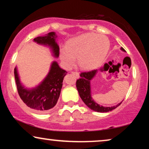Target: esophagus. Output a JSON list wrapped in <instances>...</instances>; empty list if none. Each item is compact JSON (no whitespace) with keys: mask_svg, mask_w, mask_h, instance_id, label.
<instances>
[{"mask_svg":"<svg viewBox=\"0 0 149 149\" xmlns=\"http://www.w3.org/2000/svg\"><path fill=\"white\" fill-rule=\"evenodd\" d=\"M72 74H74L75 76H76L77 77H79V72H76V71H72Z\"/></svg>","mask_w":149,"mask_h":149,"instance_id":"34e87169","label":"esophagus"}]
</instances>
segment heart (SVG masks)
Wrapping results in <instances>:
<instances>
[{"label": "heart", "mask_w": 149, "mask_h": 149, "mask_svg": "<svg viewBox=\"0 0 149 149\" xmlns=\"http://www.w3.org/2000/svg\"><path fill=\"white\" fill-rule=\"evenodd\" d=\"M110 47V42L106 36L95 33H85L69 40L66 49L60 51V58L65 65L70 67L75 58L80 68L93 70L98 67L104 60Z\"/></svg>", "instance_id": "b5f03b06"}]
</instances>
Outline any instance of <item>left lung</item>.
<instances>
[{
	"mask_svg": "<svg viewBox=\"0 0 149 149\" xmlns=\"http://www.w3.org/2000/svg\"><path fill=\"white\" fill-rule=\"evenodd\" d=\"M121 49L123 52H125V50L123 47H121ZM97 72V70H93L91 71H88V72H81L80 74L81 78L77 81L76 86L81 98L89 109L94 111L99 112V113H107V112L115 109L116 108L121 104L122 102L118 104L117 105L109 107L100 105L93 100L91 94L90 82L91 79L96 74Z\"/></svg>",
	"mask_w": 149,
	"mask_h": 149,
	"instance_id": "left-lung-1",
	"label": "left lung"
}]
</instances>
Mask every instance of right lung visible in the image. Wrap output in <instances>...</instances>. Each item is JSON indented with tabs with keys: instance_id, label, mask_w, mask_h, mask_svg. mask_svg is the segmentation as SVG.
<instances>
[{
	"instance_id": "add662e5",
	"label": "right lung",
	"mask_w": 149,
	"mask_h": 149,
	"mask_svg": "<svg viewBox=\"0 0 149 149\" xmlns=\"http://www.w3.org/2000/svg\"><path fill=\"white\" fill-rule=\"evenodd\" d=\"M57 36L52 32L43 36H38L34 38V41L38 44L49 47L53 56L58 58L60 48L56 42ZM67 72L59 66L57 62H53L50 70L43 81L38 86L32 89H27L20 82L17 67L14 69L15 80L19 97L22 101L35 111L44 113L56 106L60 97L64 77Z\"/></svg>"
}]
</instances>
